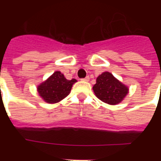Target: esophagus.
<instances>
[{"label":"esophagus","mask_w":161,"mask_h":161,"mask_svg":"<svg viewBox=\"0 0 161 161\" xmlns=\"http://www.w3.org/2000/svg\"><path fill=\"white\" fill-rule=\"evenodd\" d=\"M82 80L83 81H85V82H88V81H89V77H86V78H83V79H82Z\"/></svg>","instance_id":"34e87169"}]
</instances>
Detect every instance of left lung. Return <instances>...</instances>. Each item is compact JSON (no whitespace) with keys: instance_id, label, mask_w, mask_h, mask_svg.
Returning a JSON list of instances; mask_svg holds the SVG:
<instances>
[{"instance_id":"1","label":"left lung","mask_w":161,"mask_h":161,"mask_svg":"<svg viewBox=\"0 0 161 161\" xmlns=\"http://www.w3.org/2000/svg\"><path fill=\"white\" fill-rule=\"evenodd\" d=\"M93 89L97 98L110 105L119 103L129 93L127 86L108 72H104L98 76Z\"/></svg>"}]
</instances>
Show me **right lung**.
Returning <instances> with one entry per match:
<instances>
[{
  "label": "right lung",
  "mask_w": 161,
  "mask_h": 161,
  "mask_svg": "<svg viewBox=\"0 0 161 161\" xmlns=\"http://www.w3.org/2000/svg\"><path fill=\"white\" fill-rule=\"evenodd\" d=\"M76 82L74 78L68 80L61 72L56 71L46 81L37 86V92L47 103H58L69 94L73 84Z\"/></svg>",
  "instance_id": "add662e5"
}]
</instances>
